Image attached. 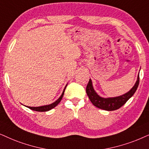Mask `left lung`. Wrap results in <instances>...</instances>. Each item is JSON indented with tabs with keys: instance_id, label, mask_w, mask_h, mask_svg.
Returning a JSON list of instances; mask_svg holds the SVG:
<instances>
[{
	"instance_id": "left-lung-1",
	"label": "left lung",
	"mask_w": 149,
	"mask_h": 149,
	"mask_svg": "<svg viewBox=\"0 0 149 149\" xmlns=\"http://www.w3.org/2000/svg\"><path fill=\"white\" fill-rule=\"evenodd\" d=\"M139 82L140 78L139 75H138L136 82L135 83L134 86L132 87V88L130 91L126 93L125 94H123L118 97H115L104 98L100 97L97 93L95 92L93 86L92 80L90 79L86 86V94L88 95L89 100L92 102V104L95 106H96L97 108L107 111L116 110L123 106L134 95L137 88H138V85H139Z\"/></svg>"
}]
</instances>
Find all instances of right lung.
<instances>
[{
    "instance_id": "1",
    "label": "right lung",
    "mask_w": 149,
    "mask_h": 149,
    "mask_svg": "<svg viewBox=\"0 0 149 149\" xmlns=\"http://www.w3.org/2000/svg\"><path fill=\"white\" fill-rule=\"evenodd\" d=\"M67 85H66V86H65L64 90H63V92L62 93V95H61L60 97H59L58 100L56 101V102H54V103H52V104H49V105H45V106H39V107H30V106H26V107H27V108H29L31 109V110H35V111H37V112H46V111L50 110L51 109L54 108V107H56L57 105H58L59 103L61 102V100H62V98H63V95H64L65 90V88H66Z\"/></svg>"
}]
</instances>
